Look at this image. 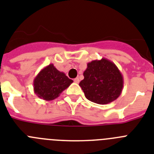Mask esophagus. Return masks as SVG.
I'll return each mask as SVG.
<instances>
[{
    "instance_id": "1",
    "label": "esophagus",
    "mask_w": 154,
    "mask_h": 154,
    "mask_svg": "<svg viewBox=\"0 0 154 154\" xmlns=\"http://www.w3.org/2000/svg\"><path fill=\"white\" fill-rule=\"evenodd\" d=\"M73 81H74L75 83H77V84H78V83L80 82V79H79L78 77H76V78L73 80Z\"/></svg>"
}]
</instances>
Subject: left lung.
<instances>
[{"instance_id":"1","label":"left lung","mask_w":154,"mask_h":154,"mask_svg":"<svg viewBox=\"0 0 154 154\" xmlns=\"http://www.w3.org/2000/svg\"><path fill=\"white\" fill-rule=\"evenodd\" d=\"M84 80L79 85L87 99L99 105L116 100L123 89V77L116 64L108 59L88 63Z\"/></svg>"}]
</instances>
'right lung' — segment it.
I'll use <instances>...</instances> for the list:
<instances>
[{
    "mask_svg": "<svg viewBox=\"0 0 154 154\" xmlns=\"http://www.w3.org/2000/svg\"><path fill=\"white\" fill-rule=\"evenodd\" d=\"M73 83L63 72L59 71L53 63L45 66L35 77V94L45 101H52L60 96Z\"/></svg>",
    "mask_w": 154,
    "mask_h": 154,
    "instance_id": "right-lung-1",
    "label": "right lung"
}]
</instances>
